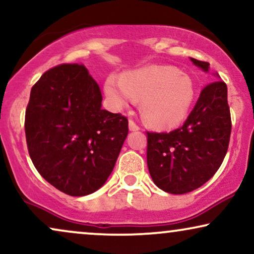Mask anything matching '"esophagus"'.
I'll use <instances>...</instances> for the list:
<instances>
[{
	"label": "esophagus",
	"instance_id": "1",
	"mask_svg": "<svg viewBox=\"0 0 254 254\" xmlns=\"http://www.w3.org/2000/svg\"><path fill=\"white\" fill-rule=\"evenodd\" d=\"M128 125H129V130H131V131H135V130H139L140 129V127L137 126V125L135 124L133 120H129V124H128Z\"/></svg>",
	"mask_w": 254,
	"mask_h": 254
}]
</instances>
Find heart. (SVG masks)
Returning a JSON list of instances; mask_svg holds the SVG:
<instances>
[{"mask_svg":"<svg viewBox=\"0 0 254 254\" xmlns=\"http://www.w3.org/2000/svg\"><path fill=\"white\" fill-rule=\"evenodd\" d=\"M105 92L115 107L142 99L144 120L157 128H175L187 119L195 101L196 88L190 75L168 65H151L108 75Z\"/></svg>","mask_w":254,"mask_h":254,"instance_id":"1","label":"heart"}]
</instances>
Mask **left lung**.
Here are the masks:
<instances>
[{"mask_svg":"<svg viewBox=\"0 0 254 254\" xmlns=\"http://www.w3.org/2000/svg\"><path fill=\"white\" fill-rule=\"evenodd\" d=\"M190 59L209 71V63ZM230 134L228 87L216 80L203 88L182 127L169 133L147 131V164L153 182L174 195L202 187L223 163Z\"/></svg>","mask_w":254,"mask_h":254,"instance_id":"1","label":"left lung"}]
</instances>
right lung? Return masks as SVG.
Returning a JSON list of instances; mask_svg holds the SVG:
<instances>
[{"mask_svg":"<svg viewBox=\"0 0 254 254\" xmlns=\"http://www.w3.org/2000/svg\"><path fill=\"white\" fill-rule=\"evenodd\" d=\"M100 88L79 64L45 72L25 111L29 155L41 176L70 196H86L106 182L128 134V120L101 108Z\"/></svg>","mask_w":254,"mask_h":254,"instance_id":"right-lung-1","label":"right lung"}]
</instances>
